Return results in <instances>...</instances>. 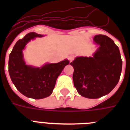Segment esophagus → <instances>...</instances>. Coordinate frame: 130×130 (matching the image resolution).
Here are the masks:
<instances>
[{
  "instance_id": "obj_1",
  "label": "esophagus",
  "mask_w": 130,
  "mask_h": 130,
  "mask_svg": "<svg viewBox=\"0 0 130 130\" xmlns=\"http://www.w3.org/2000/svg\"><path fill=\"white\" fill-rule=\"evenodd\" d=\"M68 59H69V61H70V62H71V61H73V60L74 59V57H73V55H71V56H69Z\"/></svg>"
}]
</instances>
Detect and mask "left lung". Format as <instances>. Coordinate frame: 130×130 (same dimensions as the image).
I'll return each instance as SVG.
<instances>
[{
    "label": "left lung",
    "instance_id": "8db88e82",
    "mask_svg": "<svg viewBox=\"0 0 130 130\" xmlns=\"http://www.w3.org/2000/svg\"><path fill=\"white\" fill-rule=\"evenodd\" d=\"M94 41L99 48L92 57H76L70 63L74 69V86L79 94L88 99L108 94L118 83L122 69L119 49L113 40L99 34Z\"/></svg>",
    "mask_w": 130,
    "mask_h": 130
}]
</instances>
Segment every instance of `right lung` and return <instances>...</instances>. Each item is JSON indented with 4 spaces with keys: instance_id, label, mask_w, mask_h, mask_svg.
<instances>
[{
    "instance_id": "right-lung-1",
    "label": "right lung",
    "mask_w": 130,
    "mask_h": 130,
    "mask_svg": "<svg viewBox=\"0 0 130 130\" xmlns=\"http://www.w3.org/2000/svg\"><path fill=\"white\" fill-rule=\"evenodd\" d=\"M42 35L35 32L27 34L13 47L9 59V73L16 88L25 96L41 99L52 94L57 77L69 63L67 59L58 63H47L42 67L25 64L23 50L31 40Z\"/></svg>"
}]
</instances>
